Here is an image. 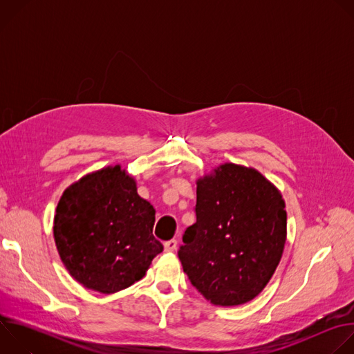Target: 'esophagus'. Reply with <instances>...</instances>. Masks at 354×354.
<instances>
[{"label": "esophagus", "mask_w": 354, "mask_h": 354, "mask_svg": "<svg viewBox=\"0 0 354 354\" xmlns=\"http://www.w3.org/2000/svg\"><path fill=\"white\" fill-rule=\"evenodd\" d=\"M164 246H165V252H174L178 248V241L176 239H169L164 243Z\"/></svg>", "instance_id": "34e87169"}]
</instances>
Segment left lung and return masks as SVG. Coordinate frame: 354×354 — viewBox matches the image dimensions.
<instances>
[{
  "label": "left lung",
  "instance_id": "1",
  "mask_svg": "<svg viewBox=\"0 0 354 354\" xmlns=\"http://www.w3.org/2000/svg\"><path fill=\"white\" fill-rule=\"evenodd\" d=\"M196 185V223L186 228L178 252L183 272L212 304H245L280 263L287 238L284 198L259 171L231 162Z\"/></svg>",
  "mask_w": 354,
  "mask_h": 354
}]
</instances>
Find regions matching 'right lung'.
I'll use <instances>...</instances> for the list:
<instances>
[{"mask_svg": "<svg viewBox=\"0 0 354 354\" xmlns=\"http://www.w3.org/2000/svg\"><path fill=\"white\" fill-rule=\"evenodd\" d=\"M156 209L120 165L82 176L56 209L55 242L68 273L85 288L113 294L144 277L164 246L153 235Z\"/></svg>", "mask_w": 354, "mask_h": 354, "instance_id": "1", "label": "right lung"}]
</instances>
